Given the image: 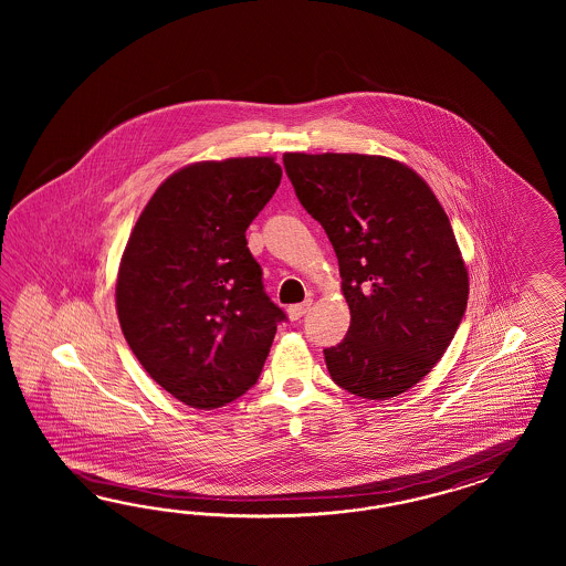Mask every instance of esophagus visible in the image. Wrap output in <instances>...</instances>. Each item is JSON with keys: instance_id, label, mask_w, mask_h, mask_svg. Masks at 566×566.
<instances>
[{"instance_id": "esophagus-1", "label": "esophagus", "mask_w": 566, "mask_h": 566, "mask_svg": "<svg viewBox=\"0 0 566 566\" xmlns=\"http://www.w3.org/2000/svg\"><path fill=\"white\" fill-rule=\"evenodd\" d=\"M308 308H311V301L292 305V307H289V317H291L292 322H296V319H301L307 313Z\"/></svg>"}]
</instances>
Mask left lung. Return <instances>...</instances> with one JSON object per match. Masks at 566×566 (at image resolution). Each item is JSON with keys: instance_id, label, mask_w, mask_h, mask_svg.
<instances>
[{"instance_id": "8db88e82", "label": "left lung", "mask_w": 566, "mask_h": 566, "mask_svg": "<svg viewBox=\"0 0 566 566\" xmlns=\"http://www.w3.org/2000/svg\"><path fill=\"white\" fill-rule=\"evenodd\" d=\"M301 206L322 223L350 308L344 340L324 348L350 395L388 400L442 359L461 326L469 277L452 226L405 164L359 154H284Z\"/></svg>"}]
</instances>
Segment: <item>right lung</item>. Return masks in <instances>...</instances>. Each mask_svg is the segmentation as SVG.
<instances>
[{
	"label": "right lung",
	"mask_w": 566,
	"mask_h": 566,
	"mask_svg": "<svg viewBox=\"0 0 566 566\" xmlns=\"http://www.w3.org/2000/svg\"><path fill=\"white\" fill-rule=\"evenodd\" d=\"M280 178L274 157L187 166L155 190L124 249V338L145 371L192 409H218L253 388L286 322L244 237Z\"/></svg>",
	"instance_id": "add662e5"
}]
</instances>
